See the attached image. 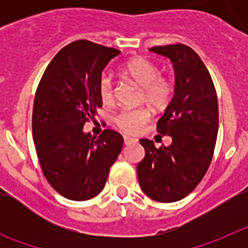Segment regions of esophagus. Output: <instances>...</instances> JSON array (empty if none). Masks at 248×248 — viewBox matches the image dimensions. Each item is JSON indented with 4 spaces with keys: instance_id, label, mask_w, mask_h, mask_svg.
<instances>
[{
    "instance_id": "esophagus-1",
    "label": "esophagus",
    "mask_w": 248,
    "mask_h": 248,
    "mask_svg": "<svg viewBox=\"0 0 248 248\" xmlns=\"http://www.w3.org/2000/svg\"><path fill=\"white\" fill-rule=\"evenodd\" d=\"M134 141H137L135 138H131L129 137V135H124V144H125V145H128V144L130 143H134Z\"/></svg>"
}]
</instances>
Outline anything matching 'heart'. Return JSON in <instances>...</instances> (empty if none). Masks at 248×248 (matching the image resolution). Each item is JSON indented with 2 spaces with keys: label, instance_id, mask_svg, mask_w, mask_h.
Returning a JSON list of instances; mask_svg holds the SVG:
<instances>
[{
  "label": "heart",
  "instance_id": "heart-1",
  "mask_svg": "<svg viewBox=\"0 0 248 248\" xmlns=\"http://www.w3.org/2000/svg\"><path fill=\"white\" fill-rule=\"evenodd\" d=\"M123 74L134 80L141 87V100L149 104L151 108L160 110L170 103L172 97V83L166 77L160 74L156 64L143 57H135L129 59L122 68ZM99 97L104 104L113 102V80L107 76H103L99 80ZM150 118V111L146 108L124 110L115 119L117 125L124 133L137 134L141 130L145 123Z\"/></svg>",
  "mask_w": 248,
  "mask_h": 248
}]
</instances>
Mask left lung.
I'll return each instance as SVG.
<instances>
[{"mask_svg":"<svg viewBox=\"0 0 248 248\" xmlns=\"http://www.w3.org/2000/svg\"><path fill=\"white\" fill-rule=\"evenodd\" d=\"M149 50L169 58L174 67V97L156 125L172 143L155 148L154 141L140 139L145 156L138 164V180L153 200L175 202L199 185L211 163L218 130L217 95L207 68L189 46Z\"/></svg>","mask_w":248,"mask_h":248,"instance_id":"obj_1","label":"left lung"}]
</instances>
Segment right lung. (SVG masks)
I'll list each match as a JSON object with an SVG mask.
<instances>
[{
  "instance_id": "obj_1",
  "label": "right lung",
  "mask_w": 248,
  "mask_h": 248,
  "mask_svg": "<svg viewBox=\"0 0 248 248\" xmlns=\"http://www.w3.org/2000/svg\"><path fill=\"white\" fill-rule=\"evenodd\" d=\"M120 50L91 41L65 46L48 64L36 92L32 134L46 179L74 201L97 196L123 148V137L105 129L99 137L83 126L102 108L99 80Z\"/></svg>"
}]
</instances>
